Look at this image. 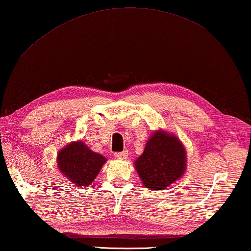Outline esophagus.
Returning <instances> with one entry per match:
<instances>
[{"label":"esophagus","instance_id":"1","mask_svg":"<svg viewBox=\"0 0 251 251\" xmlns=\"http://www.w3.org/2000/svg\"><path fill=\"white\" fill-rule=\"evenodd\" d=\"M115 157L118 159H126L127 157H128V151H124L122 152H115Z\"/></svg>","mask_w":251,"mask_h":251}]
</instances>
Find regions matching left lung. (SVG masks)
<instances>
[{"mask_svg": "<svg viewBox=\"0 0 251 251\" xmlns=\"http://www.w3.org/2000/svg\"><path fill=\"white\" fill-rule=\"evenodd\" d=\"M134 165L146 188L163 190L184 176L187 151L176 135L158 129L151 134Z\"/></svg>", "mask_w": 251, "mask_h": 251, "instance_id": "obj_1", "label": "left lung"}]
</instances>
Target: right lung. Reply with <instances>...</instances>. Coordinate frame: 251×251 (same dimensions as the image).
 <instances>
[{"label":"right lung","mask_w":251,"mask_h":251,"mask_svg":"<svg viewBox=\"0 0 251 251\" xmlns=\"http://www.w3.org/2000/svg\"><path fill=\"white\" fill-rule=\"evenodd\" d=\"M107 158L91 151L82 141L67 144L57 152V168L72 184L90 186Z\"/></svg>","instance_id":"right-lung-1"}]
</instances>
